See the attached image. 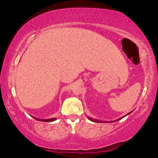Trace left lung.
Returning <instances> with one entry per match:
<instances>
[{
  "mask_svg": "<svg viewBox=\"0 0 158 158\" xmlns=\"http://www.w3.org/2000/svg\"><path fill=\"white\" fill-rule=\"evenodd\" d=\"M132 111H130V113H128L127 115H128V114H130V113H132ZM127 115H125V116H123V117H121V118H120L119 119H118V120H116V121H118V120H121V118H124L125 116H127ZM88 118H89V117H88ZM89 120H90V121H93V122H97V123H105V122H104V121H98V120H96V119H93V118H89ZM115 121H109V123H111V122H115Z\"/></svg>",
  "mask_w": 158,
  "mask_h": 158,
  "instance_id": "8db88e82",
  "label": "left lung"
}]
</instances>
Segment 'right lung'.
<instances>
[{"mask_svg":"<svg viewBox=\"0 0 158 158\" xmlns=\"http://www.w3.org/2000/svg\"><path fill=\"white\" fill-rule=\"evenodd\" d=\"M33 118H34L35 119L37 120V121H44V122H52V121H55V120H56V118H49V119H39V118H35V117H33Z\"/></svg>","mask_w":158,"mask_h":158,"instance_id":"1","label":"right lung"}]
</instances>
